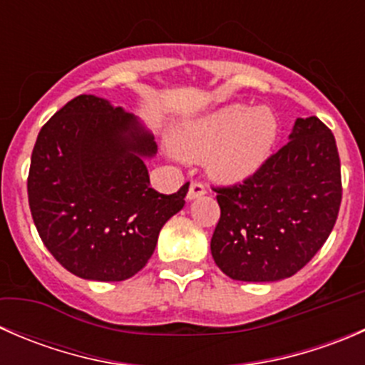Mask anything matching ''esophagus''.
<instances>
[{"mask_svg":"<svg viewBox=\"0 0 365 365\" xmlns=\"http://www.w3.org/2000/svg\"><path fill=\"white\" fill-rule=\"evenodd\" d=\"M203 194H206L205 183L192 182V183H190V187H189V192H187V200H189V201L197 200V197H201Z\"/></svg>","mask_w":365,"mask_h":365,"instance_id":"1","label":"esophagus"}]
</instances>
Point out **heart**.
Returning <instances> with one entry per match:
<instances>
[{"label": "heart", "instance_id": "1", "mask_svg": "<svg viewBox=\"0 0 365 365\" xmlns=\"http://www.w3.org/2000/svg\"><path fill=\"white\" fill-rule=\"evenodd\" d=\"M279 123L268 108L235 104L187 123L175 135V150L190 160L208 155V169L224 182L254 175L272 155Z\"/></svg>", "mask_w": 365, "mask_h": 365}]
</instances>
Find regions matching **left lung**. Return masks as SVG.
Listing matches in <instances>:
<instances>
[{
	"label": "left lung",
	"mask_w": 365,
	"mask_h": 365,
	"mask_svg": "<svg viewBox=\"0 0 365 365\" xmlns=\"http://www.w3.org/2000/svg\"><path fill=\"white\" fill-rule=\"evenodd\" d=\"M220 219L210 249L235 281L274 282L304 268L329 238L342 185L336 138L297 118L289 141L242 183L215 187Z\"/></svg>",
	"instance_id": "obj_1"
}]
</instances>
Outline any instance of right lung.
<instances>
[{
  "label": "right lung",
  "instance_id": "add662e5",
  "mask_svg": "<svg viewBox=\"0 0 365 365\" xmlns=\"http://www.w3.org/2000/svg\"><path fill=\"white\" fill-rule=\"evenodd\" d=\"M153 135L134 114L95 95L67 102L38 132L28 175L33 222L47 251L73 275L125 281L155 251L165 222L185 205L150 187Z\"/></svg>",
  "mask_w": 365,
  "mask_h": 365
}]
</instances>
